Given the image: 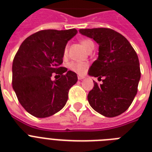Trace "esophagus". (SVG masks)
Wrapping results in <instances>:
<instances>
[{"mask_svg": "<svg viewBox=\"0 0 152 152\" xmlns=\"http://www.w3.org/2000/svg\"><path fill=\"white\" fill-rule=\"evenodd\" d=\"M83 79H84V76H82V75H78V80H83Z\"/></svg>", "mask_w": 152, "mask_h": 152, "instance_id": "esophagus-1", "label": "esophagus"}]
</instances>
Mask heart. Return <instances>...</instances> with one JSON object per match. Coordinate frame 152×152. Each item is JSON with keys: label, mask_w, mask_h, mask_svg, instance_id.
Instances as JSON below:
<instances>
[{"label": "heart", "mask_w": 152, "mask_h": 152, "mask_svg": "<svg viewBox=\"0 0 152 152\" xmlns=\"http://www.w3.org/2000/svg\"><path fill=\"white\" fill-rule=\"evenodd\" d=\"M80 43L88 52L92 51V50L95 47V44H94L92 40L90 39H88V38L81 39ZM68 51H69V46L67 45L64 50V56H66L67 53H68ZM68 67H69V69L70 70H72V72H75L76 73L83 74L86 72L87 69H88V63H85V62L71 61L69 63Z\"/></svg>", "instance_id": "b5f03b06"}]
</instances>
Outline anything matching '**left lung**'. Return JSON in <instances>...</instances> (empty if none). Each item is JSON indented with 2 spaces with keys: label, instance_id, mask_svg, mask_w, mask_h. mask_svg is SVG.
<instances>
[{
  "label": "left lung",
  "instance_id": "obj_1",
  "mask_svg": "<svg viewBox=\"0 0 152 152\" xmlns=\"http://www.w3.org/2000/svg\"><path fill=\"white\" fill-rule=\"evenodd\" d=\"M83 35L99 45V57L89 69L90 76L102 80L88 95L95 111L107 118L124 113L132 104L140 79L138 56L129 42L120 33L110 28L80 29Z\"/></svg>",
  "mask_w": 152,
  "mask_h": 152
}]
</instances>
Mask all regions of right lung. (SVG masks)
<instances>
[{
  "instance_id": "obj_1",
  "label": "right lung",
  "mask_w": 152,
  "mask_h": 152,
  "mask_svg": "<svg viewBox=\"0 0 152 152\" xmlns=\"http://www.w3.org/2000/svg\"><path fill=\"white\" fill-rule=\"evenodd\" d=\"M76 33L75 28L39 31L27 37L15 53L12 88L20 103L31 115L47 118L66 104L69 89L78 78L61 64L67 42ZM52 73L59 78L51 81Z\"/></svg>"
}]
</instances>
